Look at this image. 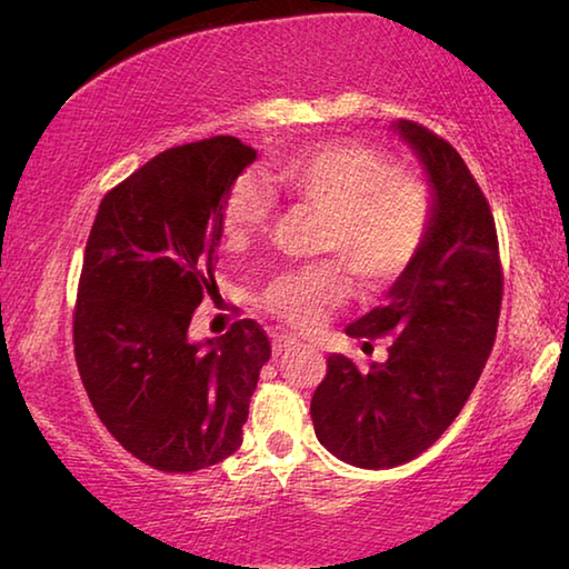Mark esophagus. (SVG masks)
Returning <instances> with one entry per match:
<instances>
[{"instance_id":"esophagus-1","label":"esophagus","mask_w":569,"mask_h":569,"mask_svg":"<svg viewBox=\"0 0 569 569\" xmlns=\"http://www.w3.org/2000/svg\"><path fill=\"white\" fill-rule=\"evenodd\" d=\"M296 346H298V341H296V339H291V336H281V339H276V341H273V353H276V356H281V353H286V351L296 349Z\"/></svg>"}]
</instances>
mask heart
Here are the masks:
<instances>
[{
    "label": "heart",
    "instance_id": "heart-1",
    "mask_svg": "<svg viewBox=\"0 0 569 569\" xmlns=\"http://www.w3.org/2000/svg\"><path fill=\"white\" fill-rule=\"evenodd\" d=\"M273 180L293 198L329 216L323 250L339 256L366 288L397 281L429 236V188L359 142H319L296 150L278 162ZM271 213V190L253 172H246L228 190L226 240L246 246L263 233ZM346 293L349 281L341 268L319 266L278 276L266 288L263 306L296 329L313 331Z\"/></svg>",
    "mask_w": 569,
    "mask_h": 569
}]
</instances>
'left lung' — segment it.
<instances>
[{
  "label": "left lung",
  "mask_w": 569,
  "mask_h": 569,
  "mask_svg": "<svg viewBox=\"0 0 569 569\" xmlns=\"http://www.w3.org/2000/svg\"><path fill=\"white\" fill-rule=\"evenodd\" d=\"M391 130L427 178L429 236L383 306L346 326L353 339L397 336L389 359L359 371L346 356H329L311 399L321 445L363 469L403 465L445 435L492 353L502 306L495 218L467 162L417 122L397 120Z\"/></svg>",
  "instance_id": "obj_1"
}]
</instances>
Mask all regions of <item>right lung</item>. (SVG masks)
<instances>
[{"label": "right lung", "mask_w": 569, "mask_h": 569, "mask_svg": "<svg viewBox=\"0 0 569 569\" xmlns=\"http://www.w3.org/2000/svg\"><path fill=\"white\" fill-rule=\"evenodd\" d=\"M258 152L238 138L170 148L102 198L82 258L74 359L94 411L160 471H198L243 441L271 341L250 319L192 341L228 190Z\"/></svg>", "instance_id": "1"}]
</instances>
